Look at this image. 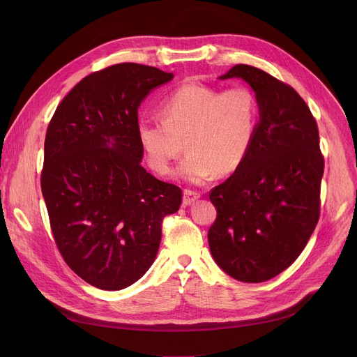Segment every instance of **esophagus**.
<instances>
[{
  "label": "esophagus",
  "mask_w": 357,
  "mask_h": 357,
  "mask_svg": "<svg viewBox=\"0 0 357 357\" xmlns=\"http://www.w3.org/2000/svg\"><path fill=\"white\" fill-rule=\"evenodd\" d=\"M199 197H201V194L197 192V191L185 190V191H183V205H191V204H194Z\"/></svg>",
  "instance_id": "34e87169"
}]
</instances>
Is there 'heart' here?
Listing matches in <instances>:
<instances>
[{
	"label": "heart",
	"mask_w": 357,
	"mask_h": 357,
	"mask_svg": "<svg viewBox=\"0 0 357 357\" xmlns=\"http://www.w3.org/2000/svg\"><path fill=\"white\" fill-rule=\"evenodd\" d=\"M160 117H140L136 135L149 166L159 175L188 149L176 175L201 183L234 172L253 143L259 105L248 86L218 91L198 82L178 86L160 102Z\"/></svg>",
	"instance_id": "1"
}]
</instances>
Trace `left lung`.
Here are the masks:
<instances>
[{"mask_svg":"<svg viewBox=\"0 0 357 357\" xmlns=\"http://www.w3.org/2000/svg\"><path fill=\"white\" fill-rule=\"evenodd\" d=\"M230 78L252 86L260 119L245 160L210 192L217 218L208 245L224 272L257 284L307 246L320 218L324 158L315 119L291 85L241 63L220 77Z\"/></svg>","mask_w":357,"mask_h":357,"instance_id":"left-lung-1","label":"left lung"}]
</instances>
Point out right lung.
I'll return each instance as SVG.
<instances>
[{"label":"right lung","mask_w":357,"mask_h":357,"mask_svg":"<svg viewBox=\"0 0 357 357\" xmlns=\"http://www.w3.org/2000/svg\"><path fill=\"white\" fill-rule=\"evenodd\" d=\"M174 73L139 63L92 72L47 126L42 194L66 265L89 285L119 291L152 266L162 221L179 210V186L140 165L137 109Z\"/></svg>","instance_id":"1"}]
</instances>
